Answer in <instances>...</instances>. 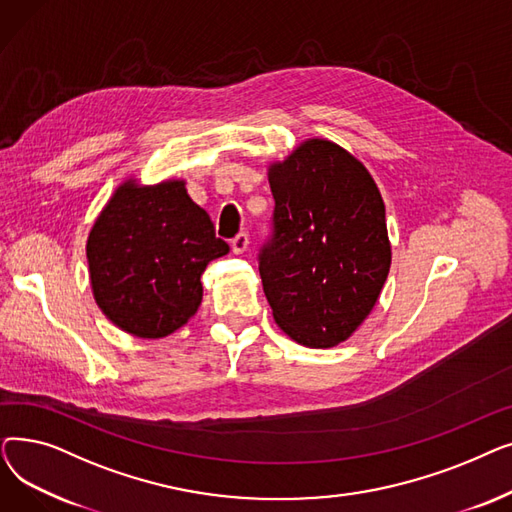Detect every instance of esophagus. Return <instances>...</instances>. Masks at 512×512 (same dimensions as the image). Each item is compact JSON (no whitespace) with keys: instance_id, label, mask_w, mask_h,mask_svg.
I'll list each match as a JSON object with an SVG mask.
<instances>
[{"instance_id":"obj_1","label":"esophagus","mask_w":512,"mask_h":512,"mask_svg":"<svg viewBox=\"0 0 512 512\" xmlns=\"http://www.w3.org/2000/svg\"><path fill=\"white\" fill-rule=\"evenodd\" d=\"M230 247H232V251H234L236 255L245 253V251H247V247H249V234H245V232L236 234V236L232 238V242H230Z\"/></svg>"}]
</instances>
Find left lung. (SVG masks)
Wrapping results in <instances>:
<instances>
[{"label": "left lung", "mask_w": 512, "mask_h": 512, "mask_svg": "<svg viewBox=\"0 0 512 512\" xmlns=\"http://www.w3.org/2000/svg\"><path fill=\"white\" fill-rule=\"evenodd\" d=\"M274 232L259 276L276 324L303 346L330 348L363 324L390 272L392 249L378 184L361 161L307 139L267 168Z\"/></svg>", "instance_id": "obj_1"}]
</instances>
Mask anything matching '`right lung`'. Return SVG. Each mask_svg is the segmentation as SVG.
I'll list each match as a JSON object with an SVG mask.
<instances>
[{
	"label": "right lung",
	"instance_id": "1",
	"mask_svg": "<svg viewBox=\"0 0 512 512\" xmlns=\"http://www.w3.org/2000/svg\"><path fill=\"white\" fill-rule=\"evenodd\" d=\"M228 251L184 180H124L87 238L95 303L120 330L164 338L197 313L201 274Z\"/></svg>",
	"mask_w": 512,
	"mask_h": 512
}]
</instances>
